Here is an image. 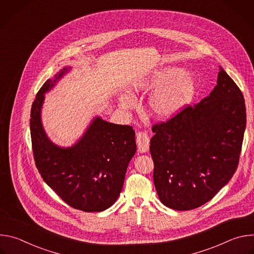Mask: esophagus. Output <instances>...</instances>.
<instances>
[{
	"instance_id": "obj_1",
	"label": "esophagus",
	"mask_w": 254,
	"mask_h": 254,
	"mask_svg": "<svg viewBox=\"0 0 254 254\" xmlns=\"http://www.w3.org/2000/svg\"><path fill=\"white\" fill-rule=\"evenodd\" d=\"M136 143L137 150L139 153H147L150 149V137L147 132H137L136 133Z\"/></svg>"
}]
</instances>
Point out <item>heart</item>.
<instances>
[{
  "label": "heart",
  "instance_id": "b5f03b06",
  "mask_svg": "<svg viewBox=\"0 0 254 254\" xmlns=\"http://www.w3.org/2000/svg\"><path fill=\"white\" fill-rule=\"evenodd\" d=\"M134 92L153 91L149 98L152 116L159 120H170L178 116L192 103L197 91V79L192 72L178 66L154 70L137 78L131 85ZM120 104L129 110L134 104L127 93L120 96Z\"/></svg>",
  "mask_w": 254,
  "mask_h": 254
}]
</instances>
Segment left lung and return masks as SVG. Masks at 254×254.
<instances>
[{
    "label": "left lung",
    "mask_w": 254,
    "mask_h": 254,
    "mask_svg": "<svg viewBox=\"0 0 254 254\" xmlns=\"http://www.w3.org/2000/svg\"><path fill=\"white\" fill-rule=\"evenodd\" d=\"M219 69L208 96L152 128L154 184L160 201L174 210H192L210 201L238 166L245 101L232 78Z\"/></svg>",
    "instance_id": "1"
}]
</instances>
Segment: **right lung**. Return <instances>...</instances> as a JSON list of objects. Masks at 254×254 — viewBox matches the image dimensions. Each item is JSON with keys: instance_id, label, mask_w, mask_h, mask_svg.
I'll list each match as a JSON object with an SVG mask.
<instances>
[{"instance_id": "obj_1", "label": "right lung", "mask_w": 254, "mask_h": 254, "mask_svg": "<svg viewBox=\"0 0 254 254\" xmlns=\"http://www.w3.org/2000/svg\"><path fill=\"white\" fill-rule=\"evenodd\" d=\"M66 66L48 79L31 108L33 154L45 183L69 206L84 212H100L119 198L127 166L135 154L131 127L95 117L71 147H60L47 135L41 119L45 94L71 70Z\"/></svg>"}]
</instances>
